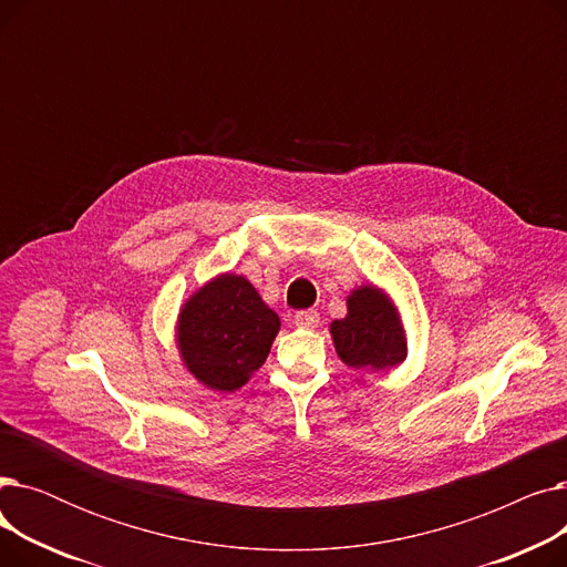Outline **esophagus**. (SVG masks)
<instances>
[{
	"label": "esophagus",
	"mask_w": 567,
	"mask_h": 567,
	"mask_svg": "<svg viewBox=\"0 0 567 567\" xmlns=\"http://www.w3.org/2000/svg\"><path fill=\"white\" fill-rule=\"evenodd\" d=\"M293 323L301 326V329H317L319 312L317 310H301L293 315Z\"/></svg>",
	"instance_id": "34e87169"
}]
</instances>
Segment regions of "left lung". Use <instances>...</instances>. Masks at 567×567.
<instances>
[{"mask_svg": "<svg viewBox=\"0 0 567 567\" xmlns=\"http://www.w3.org/2000/svg\"><path fill=\"white\" fill-rule=\"evenodd\" d=\"M336 351L353 370H391L406 359V338L395 306L377 287L353 289L347 317L331 323Z\"/></svg>", "mask_w": 567, "mask_h": 567, "instance_id": "8db88e82", "label": "left lung"}]
</instances>
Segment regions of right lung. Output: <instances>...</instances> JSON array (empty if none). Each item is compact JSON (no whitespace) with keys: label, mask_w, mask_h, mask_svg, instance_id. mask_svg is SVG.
<instances>
[{"label":"right lung","mask_w":567,"mask_h":567,"mask_svg":"<svg viewBox=\"0 0 567 567\" xmlns=\"http://www.w3.org/2000/svg\"><path fill=\"white\" fill-rule=\"evenodd\" d=\"M278 331L280 317L257 289L244 276L225 274L186 301L176 342L197 381L231 393L264 365Z\"/></svg>","instance_id":"right-lung-1"}]
</instances>
